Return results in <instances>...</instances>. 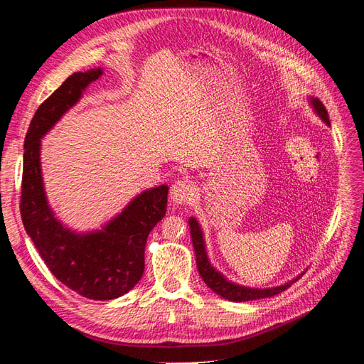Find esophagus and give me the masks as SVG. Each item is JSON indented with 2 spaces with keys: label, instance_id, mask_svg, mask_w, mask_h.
I'll return each mask as SVG.
<instances>
[{
  "label": "esophagus",
  "instance_id": "obj_1",
  "mask_svg": "<svg viewBox=\"0 0 364 364\" xmlns=\"http://www.w3.org/2000/svg\"><path fill=\"white\" fill-rule=\"evenodd\" d=\"M193 197V186L186 181V180H178L172 184L171 188V200L175 204H184L189 203Z\"/></svg>",
  "mask_w": 364,
  "mask_h": 364
}]
</instances>
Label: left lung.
<instances>
[{
  "label": "left lung",
  "instance_id": "1",
  "mask_svg": "<svg viewBox=\"0 0 364 364\" xmlns=\"http://www.w3.org/2000/svg\"><path fill=\"white\" fill-rule=\"evenodd\" d=\"M309 105L312 106L314 112L318 115L326 124L331 126L328 110L323 106V102L318 98L309 97ZM189 229H191V237H192V245L195 250V259H197V267L198 272L203 278V282L206 283L213 292L220 295L221 298L229 301H250V300H259V298H269L284 292L287 287H291V284L296 279H300L303 277L301 272L298 277H295L291 282H287L284 284H279L275 287H266V289H257V287H247V286H241L234 282H230L225 275H223L220 271H217L215 267L212 266L208 257V250H206V241H204L203 235V229L200 226V223L197 218L191 217L189 218Z\"/></svg>",
  "mask_w": 364,
  "mask_h": 364
}]
</instances>
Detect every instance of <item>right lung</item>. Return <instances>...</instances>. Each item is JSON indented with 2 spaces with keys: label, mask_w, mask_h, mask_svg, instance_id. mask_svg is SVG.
<instances>
[{
  "label": "right lung",
  "mask_w": 364,
  "mask_h": 364,
  "mask_svg": "<svg viewBox=\"0 0 364 364\" xmlns=\"http://www.w3.org/2000/svg\"><path fill=\"white\" fill-rule=\"evenodd\" d=\"M102 69L75 72L36 109L24 139L21 186L23 225L49 271L90 300H114L127 294L144 272L146 241L166 215V184L143 191L101 229L78 232L55 215L41 172V139L81 100Z\"/></svg>",
  "instance_id": "obj_1"
}]
</instances>
